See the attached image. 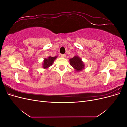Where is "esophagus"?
Returning a JSON list of instances; mask_svg holds the SVG:
<instances>
[{
  "instance_id": "34e87169",
  "label": "esophagus",
  "mask_w": 127,
  "mask_h": 127,
  "mask_svg": "<svg viewBox=\"0 0 127 127\" xmlns=\"http://www.w3.org/2000/svg\"><path fill=\"white\" fill-rule=\"evenodd\" d=\"M60 56H61V57H63V58H64V57H66V54H61V55H60Z\"/></svg>"
}]
</instances>
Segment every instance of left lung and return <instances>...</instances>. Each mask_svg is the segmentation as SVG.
I'll list each match as a JSON object with an SVG mask.
<instances>
[{
    "instance_id": "left-lung-1",
    "label": "left lung",
    "mask_w": 127,
    "mask_h": 127,
    "mask_svg": "<svg viewBox=\"0 0 127 127\" xmlns=\"http://www.w3.org/2000/svg\"><path fill=\"white\" fill-rule=\"evenodd\" d=\"M70 64L74 67L76 71H79L83 70L84 68V64L81 59L78 56H75L74 58L70 59Z\"/></svg>"
}]
</instances>
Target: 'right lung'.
Masks as SVG:
<instances>
[{"label": "right lung", "mask_w": 127, "mask_h": 127, "mask_svg": "<svg viewBox=\"0 0 127 127\" xmlns=\"http://www.w3.org/2000/svg\"><path fill=\"white\" fill-rule=\"evenodd\" d=\"M57 57H49L48 58H45L44 59V63L43 64V68H47L49 67H50L51 65L53 64V61L56 59Z\"/></svg>", "instance_id": "add662e5"}]
</instances>
